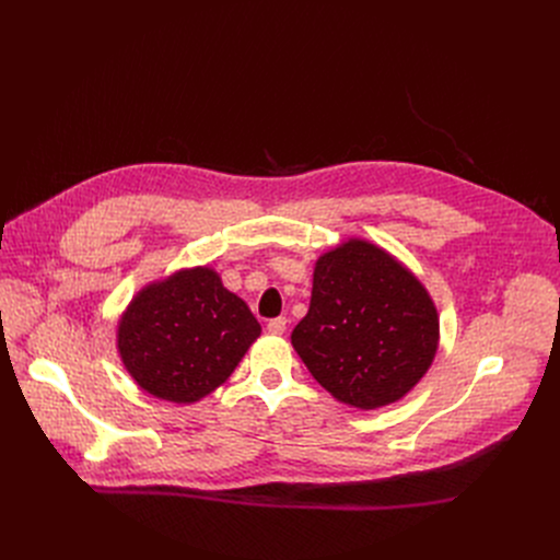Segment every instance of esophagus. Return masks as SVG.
<instances>
[{"label":"esophagus","instance_id":"34e87169","mask_svg":"<svg viewBox=\"0 0 560 560\" xmlns=\"http://www.w3.org/2000/svg\"><path fill=\"white\" fill-rule=\"evenodd\" d=\"M285 327H288V319L285 317H275L268 322V331L272 336H283L285 334Z\"/></svg>","mask_w":560,"mask_h":560}]
</instances>
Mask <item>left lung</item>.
Masks as SVG:
<instances>
[{"mask_svg":"<svg viewBox=\"0 0 560 560\" xmlns=\"http://www.w3.org/2000/svg\"><path fill=\"white\" fill-rule=\"evenodd\" d=\"M438 338V311L420 279L361 238L317 258L308 313L290 336L317 384L361 410L416 388Z\"/></svg>","mask_w":560,"mask_h":560,"instance_id":"1","label":"left lung"}]
</instances>
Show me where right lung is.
Segmentation results:
<instances>
[{"label":"right lung","mask_w":560,"mask_h":560,"mask_svg":"<svg viewBox=\"0 0 560 560\" xmlns=\"http://www.w3.org/2000/svg\"><path fill=\"white\" fill-rule=\"evenodd\" d=\"M258 336V319L220 275L192 268L138 292L117 325V351L144 393L192 404L224 384Z\"/></svg>","instance_id":"add662e5"}]
</instances>
